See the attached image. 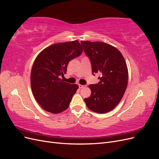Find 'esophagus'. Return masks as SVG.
<instances>
[{
    "instance_id": "obj_1",
    "label": "esophagus",
    "mask_w": 159,
    "mask_h": 159,
    "mask_svg": "<svg viewBox=\"0 0 159 159\" xmlns=\"http://www.w3.org/2000/svg\"><path fill=\"white\" fill-rule=\"evenodd\" d=\"M79 85V88L81 89V88H84V86L85 85H81V84H79L78 85Z\"/></svg>"
}]
</instances>
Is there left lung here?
Segmentation results:
<instances>
[{
    "label": "left lung",
    "instance_id": "1",
    "mask_svg": "<svg viewBox=\"0 0 159 159\" xmlns=\"http://www.w3.org/2000/svg\"><path fill=\"white\" fill-rule=\"evenodd\" d=\"M90 59L93 74L101 73L98 84L89 85L91 94L84 99L87 107L98 113L113 110L121 100L128 84V69L116 48L103 42L81 41Z\"/></svg>",
    "mask_w": 159,
    "mask_h": 159
}]
</instances>
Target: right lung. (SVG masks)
<instances>
[{"label":"right lung","mask_w":159,"mask_h":159,"mask_svg":"<svg viewBox=\"0 0 159 159\" xmlns=\"http://www.w3.org/2000/svg\"><path fill=\"white\" fill-rule=\"evenodd\" d=\"M82 52L76 40L52 44L37 56L31 70L30 84L32 93L43 109L56 114L68 108L79 87L60 78L66 74L70 61Z\"/></svg>","instance_id":"1"}]
</instances>
